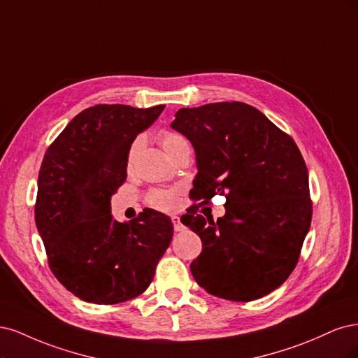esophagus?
<instances>
[{"label": "esophagus", "instance_id": "esophagus-1", "mask_svg": "<svg viewBox=\"0 0 358 358\" xmlns=\"http://www.w3.org/2000/svg\"><path fill=\"white\" fill-rule=\"evenodd\" d=\"M172 224H174V230H176V232H181V230H184V224L181 223L180 217H177V215L172 217Z\"/></svg>", "mask_w": 358, "mask_h": 358}]
</instances>
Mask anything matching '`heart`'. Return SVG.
<instances>
[{"label":"heart","instance_id":"b5f03b06","mask_svg":"<svg viewBox=\"0 0 358 358\" xmlns=\"http://www.w3.org/2000/svg\"><path fill=\"white\" fill-rule=\"evenodd\" d=\"M159 141L169 156H174L181 147L189 145L186 136L181 135L180 132L169 131V129H165L159 134ZM141 143H143L141 136L135 138L132 141L128 152V159H126L128 166H132L138 150L141 147ZM147 201H148V205L153 206L156 210L174 211L178 206V192L174 189H155L148 193Z\"/></svg>","mask_w":358,"mask_h":358}]
</instances>
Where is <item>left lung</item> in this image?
Wrapping results in <instances>:
<instances>
[{
  "mask_svg": "<svg viewBox=\"0 0 358 358\" xmlns=\"http://www.w3.org/2000/svg\"><path fill=\"white\" fill-rule=\"evenodd\" d=\"M172 128L192 143L198 176L190 198L200 206L227 196L217 222L192 205L181 223L201 236L190 264L210 294L256 301L296 268L313 218L308 169L293 138L244 102H215L176 113Z\"/></svg>",
  "mask_w": 358,
  "mask_h": 358,
  "instance_id": "left-lung-1",
  "label": "left lung"
}]
</instances>
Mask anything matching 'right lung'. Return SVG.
<instances>
[{
	"instance_id": "1",
	"label": "right lung",
	"mask_w": 358,
	"mask_h": 358,
	"mask_svg": "<svg viewBox=\"0 0 358 358\" xmlns=\"http://www.w3.org/2000/svg\"><path fill=\"white\" fill-rule=\"evenodd\" d=\"M164 108L89 107L43 157L36 224L50 271L85 302L114 305L144 293L171 244L174 227L168 215L145 208L120 223L110 206L126 181L132 141Z\"/></svg>"
}]
</instances>
